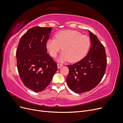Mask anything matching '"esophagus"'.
Masks as SVG:
<instances>
[{
  "label": "esophagus",
  "mask_w": 123,
  "mask_h": 123,
  "mask_svg": "<svg viewBox=\"0 0 123 123\" xmlns=\"http://www.w3.org/2000/svg\"><path fill=\"white\" fill-rule=\"evenodd\" d=\"M57 68H58V69H60L61 68H62V67L63 66L62 65L60 64H57Z\"/></svg>",
  "instance_id": "obj_1"
}]
</instances>
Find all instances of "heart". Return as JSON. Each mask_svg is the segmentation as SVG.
<instances>
[{
    "label": "heart",
    "mask_w": 123,
    "mask_h": 123,
    "mask_svg": "<svg viewBox=\"0 0 123 123\" xmlns=\"http://www.w3.org/2000/svg\"><path fill=\"white\" fill-rule=\"evenodd\" d=\"M91 44L90 39L86 35L74 30H64L55 35V38L48 39L46 48L52 56L55 57L62 50L63 52L57 61L64 62L69 61L76 62L87 55Z\"/></svg>",
    "instance_id": "heart-1"
}]
</instances>
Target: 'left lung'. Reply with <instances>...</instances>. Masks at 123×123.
<instances>
[{"label": "left lung", "instance_id": "obj_1", "mask_svg": "<svg viewBox=\"0 0 123 123\" xmlns=\"http://www.w3.org/2000/svg\"><path fill=\"white\" fill-rule=\"evenodd\" d=\"M90 49L86 56L72 65L66 81L71 90L81 93L95 88L102 79L107 65L105 50L98 38L88 30Z\"/></svg>", "mask_w": 123, "mask_h": 123}]
</instances>
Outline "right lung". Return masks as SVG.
<instances>
[{"instance_id":"right-lung-1","label":"right lung","mask_w":123,"mask_h":123,"mask_svg":"<svg viewBox=\"0 0 123 123\" xmlns=\"http://www.w3.org/2000/svg\"><path fill=\"white\" fill-rule=\"evenodd\" d=\"M52 28L36 26L21 37L16 50L18 73L24 84L35 92L43 91L57 70L56 63L47 54L46 42Z\"/></svg>"}]
</instances>
